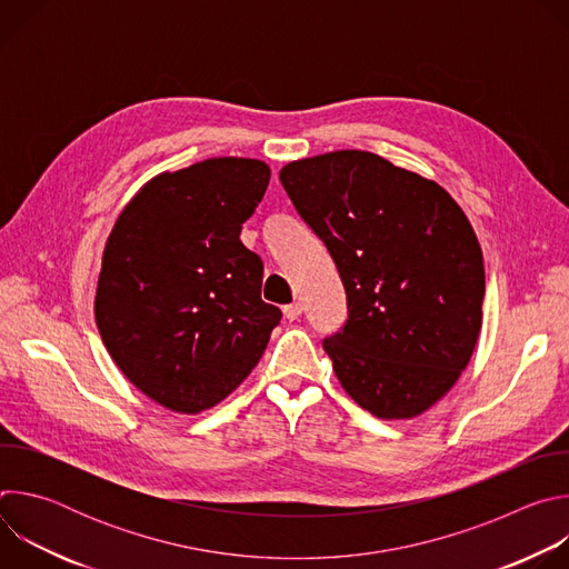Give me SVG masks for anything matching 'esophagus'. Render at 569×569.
<instances>
[{
	"mask_svg": "<svg viewBox=\"0 0 569 569\" xmlns=\"http://www.w3.org/2000/svg\"><path fill=\"white\" fill-rule=\"evenodd\" d=\"M301 310H303V306H301L299 301H292V303H288V306L283 308V315H286L290 321H295V319H299Z\"/></svg>",
	"mask_w": 569,
	"mask_h": 569,
	"instance_id": "esophagus-1",
	"label": "esophagus"
}]
</instances>
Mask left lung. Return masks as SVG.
Instances as JSON below:
<instances>
[{
    "label": "left lung",
    "mask_w": 569,
    "mask_h": 569,
    "mask_svg": "<svg viewBox=\"0 0 569 569\" xmlns=\"http://www.w3.org/2000/svg\"><path fill=\"white\" fill-rule=\"evenodd\" d=\"M279 180L347 292V321L321 342L342 387L378 419L426 412L481 329L483 261L461 207L365 150L290 161Z\"/></svg>",
    "instance_id": "1"
}]
</instances>
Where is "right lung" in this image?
<instances>
[{"instance_id": "obj_1", "label": "right lung", "mask_w": 569, "mask_h": 569, "mask_svg": "<svg viewBox=\"0 0 569 569\" xmlns=\"http://www.w3.org/2000/svg\"><path fill=\"white\" fill-rule=\"evenodd\" d=\"M270 182L259 159L216 157L150 180L121 211L94 301L123 376L169 410L227 398L261 360L281 310L240 229Z\"/></svg>"}]
</instances>
